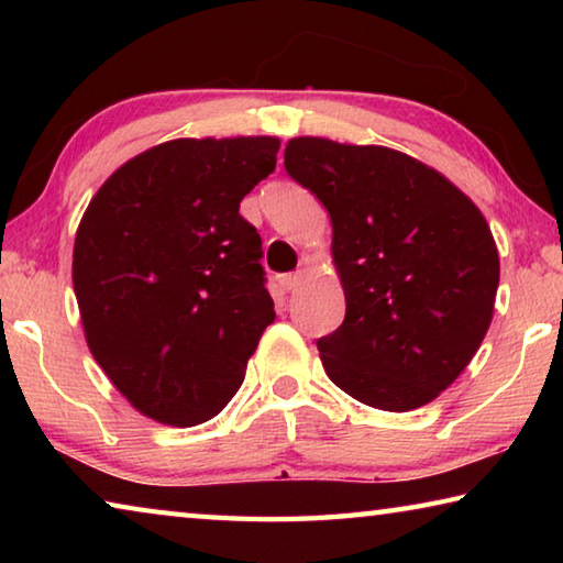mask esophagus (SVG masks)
I'll list each match as a JSON object with an SVG mask.
<instances>
[{"mask_svg":"<svg viewBox=\"0 0 563 563\" xmlns=\"http://www.w3.org/2000/svg\"><path fill=\"white\" fill-rule=\"evenodd\" d=\"M275 280H278V285L283 290H298V285L302 283V273H283V275H275Z\"/></svg>","mask_w":563,"mask_h":563,"instance_id":"34e87169","label":"esophagus"}]
</instances>
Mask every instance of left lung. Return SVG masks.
Segmentation results:
<instances>
[{
    "mask_svg": "<svg viewBox=\"0 0 563 563\" xmlns=\"http://www.w3.org/2000/svg\"><path fill=\"white\" fill-rule=\"evenodd\" d=\"M285 170L332 221L347 308L318 340L328 377L385 412L432 402L492 322L499 253L482 211L440 170L385 146L300 136Z\"/></svg>",
    "mask_w": 563,
    "mask_h": 563,
    "instance_id": "left-lung-1",
    "label": "left lung"
}]
</instances>
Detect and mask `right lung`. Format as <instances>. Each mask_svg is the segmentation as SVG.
<instances>
[{"instance_id":"obj_1","label":"right lung","mask_w":563,"mask_h":563,"mask_svg":"<svg viewBox=\"0 0 563 563\" xmlns=\"http://www.w3.org/2000/svg\"><path fill=\"white\" fill-rule=\"evenodd\" d=\"M273 136L176 139L113 170L74 243V292L93 360L141 415L216 417L275 320L263 247L238 213L275 170Z\"/></svg>"}]
</instances>
